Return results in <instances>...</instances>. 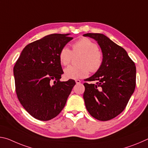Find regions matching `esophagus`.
Instances as JSON below:
<instances>
[{"label": "esophagus", "instance_id": "esophagus-1", "mask_svg": "<svg viewBox=\"0 0 148 148\" xmlns=\"http://www.w3.org/2000/svg\"><path fill=\"white\" fill-rule=\"evenodd\" d=\"M75 81H76V84H79L81 83V81H80L79 79H76V80H75Z\"/></svg>", "mask_w": 148, "mask_h": 148}]
</instances>
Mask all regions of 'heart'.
<instances>
[{"label": "heart", "instance_id": "heart-1", "mask_svg": "<svg viewBox=\"0 0 148 148\" xmlns=\"http://www.w3.org/2000/svg\"><path fill=\"white\" fill-rule=\"evenodd\" d=\"M72 52L69 47H63L60 51L59 60L62 64H70L72 53H82L79 65L69 66L64 69V76L67 79H79L86 77L89 71L96 72L101 69L103 58L97 44L87 38H82L72 44Z\"/></svg>", "mask_w": 148, "mask_h": 148}]
</instances>
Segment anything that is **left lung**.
<instances>
[{"label":"left lung","mask_w":148,"mask_h":148,"mask_svg":"<svg viewBox=\"0 0 148 148\" xmlns=\"http://www.w3.org/2000/svg\"><path fill=\"white\" fill-rule=\"evenodd\" d=\"M101 47L103 61L98 71L84 83V99L91 116L100 121H108L118 116L125 107L136 87V66L121 46L100 33H87Z\"/></svg>","instance_id":"8db88e82"}]
</instances>
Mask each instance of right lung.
<instances>
[{
	"label": "right lung",
	"mask_w": 148,
	"mask_h": 148,
	"mask_svg": "<svg viewBox=\"0 0 148 148\" xmlns=\"http://www.w3.org/2000/svg\"><path fill=\"white\" fill-rule=\"evenodd\" d=\"M69 34H49L27 45L14 67L17 98L40 121L53 119L62 111L76 84L73 79L60 81L63 71L59 53L73 38Z\"/></svg>",
	"instance_id": "add662e5"
}]
</instances>
